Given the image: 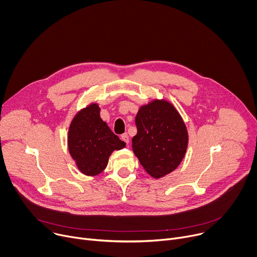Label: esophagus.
Segmentation results:
<instances>
[{"mask_svg": "<svg viewBox=\"0 0 257 257\" xmlns=\"http://www.w3.org/2000/svg\"><path fill=\"white\" fill-rule=\"evenodd\" d=\"M121 139L125 142V143H129V136H128V134L127 133H124V134H122L121 135Z\"/></svg>", "mask_w": 257, "mask_h": 257, "instance_id": "obj_1", "label": "esophagus"}]
</instances>
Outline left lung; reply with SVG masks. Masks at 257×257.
I'll return each instance as SVG.
<instances>
[{"mask_svg":"<svg viewBox=\"0 0 257 257\" xmlns=\"http://www.w3.org/2000/svg\"><path fill=\"white\" fill-rule=\"evenodd\" d=\"M137 134L132 149L141 166L154 178L173 172L184 158L188 132L175 106L167 100H153L136 115Z\"/></svg>","mask_w":257,"mask_h":257,"instance_id":"obj_1","label":"left lung"}]
</instances>
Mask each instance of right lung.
<instances>
[{
    "mask_svg": "<svg viewBox=\"0 0 257 257\" xmlns=\"http://www.w3.org/2000/svg\"><path fill=\"white\" fill-rule=\"evenodd\" d=\"M99 111L96 103L81 109L72 120L68 132L69 153L79 171L87 176L101 173L111 154L126 145L100 119Z\"/></svg>",
    "mask_w": 257,
    "mask_h": 257,
    "instance_id": "right-lung-1",
    "label": "right lung"
}]
</instances>
